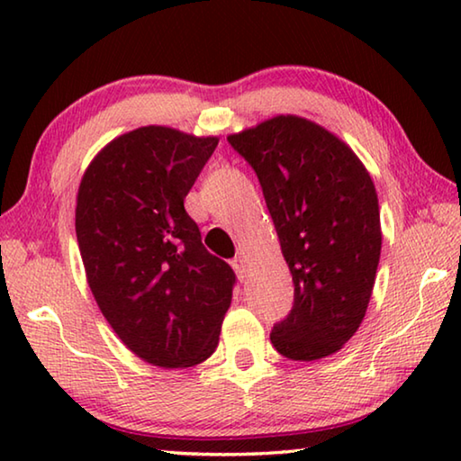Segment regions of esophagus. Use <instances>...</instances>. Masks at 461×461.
<instances>
[{
    "mask_svg": "<svg viewBox=\"0 0 461 461\" xmlns=\"http://www.w3.org/2000/svg\"><path fill=\"white\" fill-rule=\"evenodd\" d=\"M231 267H233V270H236V275H238L240 280H246L248 278L249 268H248V262H246L244 256H238V258H233L231 260Z\"/></svg>",
    "mask_w": 461,
    "mask_h": 461,
    "instance_id": "1",
    "label": "esophagus"
}]
</instances>
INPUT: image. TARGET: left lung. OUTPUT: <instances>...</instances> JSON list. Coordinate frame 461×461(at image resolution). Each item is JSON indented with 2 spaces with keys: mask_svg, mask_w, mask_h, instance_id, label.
Segmentation results:
<instances>
[{
  "mask_svg": "<svg viewBox=\"0 0 461 461\" xmlns=\"http://www.w3.org/2000/svg\"><path fill=\"white\" fill-rule=\"evenodd\" d=\"M228 142L258 175L293 275L294 305L272 346L296 362L339 352L364 321L380 260L370 173L341 138L301 115H275Z\"/></svg>",
  "mask_w": 461,
  "mask_h": 461,
  "instance_id": "8db88e82",
  "label": "left lung"
}]
</instances>
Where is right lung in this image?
Masks as SVG:
<instances>
[{"label":"right lung","instance_id":"add662e5","mask_svg":"<svg viewBox=\"0 0 461 461\" xmlns=\"http://www.w3.org/2000/svg\"><path fill=\"white\" fill-rule=\"evenodd\" d=\"M217 142L136 128L101 148L77 193L75 231L97 307L123 346L158 368L205 362L231 305L236 275L185 212Z\"/></svg>","mask_w":461,"mask_h":461}]
</instances>
